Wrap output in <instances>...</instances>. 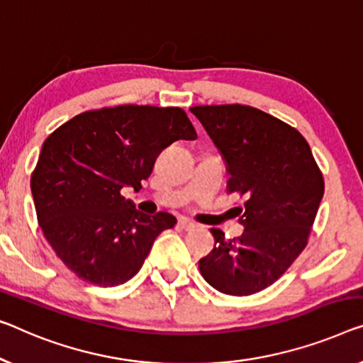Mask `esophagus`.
<instances>
[{
  "mask_svg": "<svg viewBox=\"0 0 363 363\" xmlns=\"http://www.w3.org/2000/svg\"><path fill=\"white\" fill-rule=\"evenodd\" d=\"M179 226H181L182 230H186V231H192V230L197 228V225L194 223V221H189L186 218H181L179 220Z\"/></svg>",
  "mask_w": 363,
  "mask_h": 363,
  "instance_id": "esophagus-1",
  "label": "esophagus"
}]
</instances>
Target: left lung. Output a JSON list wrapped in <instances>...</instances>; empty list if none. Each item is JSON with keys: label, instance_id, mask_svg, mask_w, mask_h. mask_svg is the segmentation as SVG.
Returning <instances> with one entry per match:
<instances>
[{"label": "left lung", "instance_id": "left-lung-1", "mask_svg": "<svg viewBox=\"0 0 363 363\" xmlns=\"http://www.w3.org/2000/svg\"><path fill=\"white\" fill-rule=\"evenodd\" d=\"M202 123L228 167V194L245 233L225 240L199 261L202 277L221 294L246 296L272 285L305 250L320 208L324 181L303 135L250 106H197Z\"/></svg>", "mask_w": 363, "mask_h": 363}]
</instances>
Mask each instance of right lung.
I'll return each mask as SVG.
<instances>
[{"label":"right lung","mask_w":363,"mask_h":363,"mask_svg":"<svg viewBox=\"0 0 363 363\" xmlns=\"http://www.w3.org/2000/svg\"><path fill=\"white\" fill-rule=\"evenodd\" d=\"M196 138L179 107H104L58 127L42 145L30 191L43 236L65 266L97 286L132 279L177 220L138 212L121 191H140L161 151Z\"/></svg>","instance_id":"add662e5"}]
</instances>
